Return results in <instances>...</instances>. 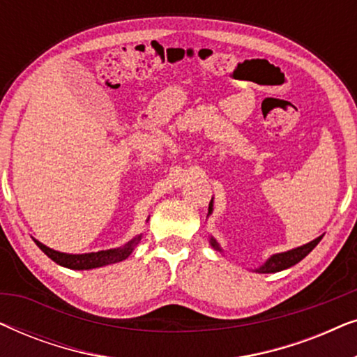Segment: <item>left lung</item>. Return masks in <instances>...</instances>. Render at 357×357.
<instances>
[{
	"label": "left lung",
	"instance_id": "1",
	"mask_svg": "<svg viewBox=\"0 0 357 357\" xmlns=\"http://www.w3.org/2000/svg\"><path fill=\"white\" fill-rule=\"evenodd\" d=\"M211 213H213V198H211V202H209L208 216ZM321 237H324V236H319L317 238H314V241H312V242L305 243V245H301V247H297V248H291V250H287V252L275 253V255H271L270 258H268V260L263 263L261 266L255 268V270H253V271H257V273H278V271L287 270V268L294 266L296 263H299L301 260H304V258L309 255V253L317 247V243L321 241ZM209 243H211V247L214 248V250L222 252L221 245H219L218 241L214 237H209Z\"/></svg>",
	"mask_w": 357,
	"mask_h": 357
}]
</instances>
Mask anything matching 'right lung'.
Returning a JSON list of instances; mask_svg holds the SVG:
<instances>
[{
  "instance_id": "add662e5",
  "label": "right lung",
  "mask_w": 357,
  "mask_h": 357,
  "mask_svg": "<svg viewBox=\"0 0 357 357\" xmlns=\"http://www.w3.org/2000/svg\"><path fill=\"white\" fill-rule=\"evenodd\" d=\"M141 237L143 236L139 234V236L131 238L128 243H125L123 247L110 248V250L91 252V253H63L43 245V243L38 242L37 238H33V242L37 243V247L40 248L48 258H52V260L58 263L60 266L70 268V270H92V268H100L105 265H112V263L123 261L125 258H128L131 255V252L135 250L136 245H138Z\"/></svg>"
}]
</instances>
